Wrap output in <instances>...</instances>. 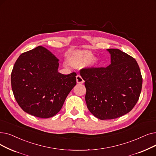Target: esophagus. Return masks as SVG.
<instances>
[{"label":"esophagus","mask_w":156,"mask_h":156,"mask_svg":"<svg viewBox=\"0 0 156 156\" xmlns=\"http://www.w3.org/2000/svg\"><path fill=\"white\" fill-rule=\"evenodd\" d=\"M76 82L77 84H83L84 83V80L80 75H77L76 76Z\"/></svg>","instance_id":"obj_1"}]
</instances>
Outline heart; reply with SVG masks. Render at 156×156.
<instances>
[{"instance_id":"b5f03b06","label":"heart","mask_w":156,"mask_h":156,"mask_svg":"<svg viewBox=\"0 0 156 156\" xmlns=\"http://www.w3.org/2000/svg\"><path fill=\"white\" fill-rule=\"evenodd\" d=\"M93 56V53L90 51H77L69 56L67 60L73 67L80 68L86 63L88 68L92 69L95 67L98 63V58Z\"/></svg>"}]
</instances>
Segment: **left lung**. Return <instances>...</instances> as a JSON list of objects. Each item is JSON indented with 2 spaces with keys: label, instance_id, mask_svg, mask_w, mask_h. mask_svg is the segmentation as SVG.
Wrapping results in <instances>:
<instances>
[{
  "label": "left lung",
  "instance_id": "left-lung-1",
  "mask_svg": "<svg viewBox=\"0 0 156 156\" xmlns=\"http://www.w3.org/2000/svg\"><path fill=\"white\" fill-rule=\"evenodd\" d=\"M110 64L106 68L80 70L85 80L87 108L101 120L128 113L137 103L142 77L135 58L118 49H108Z\"/></svg>",
  "mask_w": 156,
  "mask_h": 156
}]
</instances>
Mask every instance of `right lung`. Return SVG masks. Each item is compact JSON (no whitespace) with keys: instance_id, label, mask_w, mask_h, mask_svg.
<instances>
[{"instance_id":"add662e5","label":"right lung","mask_w":156,"mask_h":156,"mask_svg":"<svg viewBox=\"0 0 156 156\" xmlns=\"http://www.w3.org/2000/svg\"><path fill=\"white\" fill-rule=\"evenodd\" d=\"M59 60L48 49L39 46L22 53L11 73L12 90L25 112L49 118L60 111L76 85L75 72L59 73Z\"/></svg>"}]
</instances>
